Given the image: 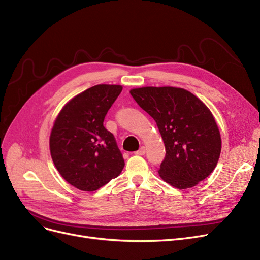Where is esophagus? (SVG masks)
Instances as JSON below:
<instances>
[{"label":"esophagus","mask_w":260,"mask_h":260,"mask_svg":"<svg viewBox=\"0 0 260 260\" xmlns=\"http://www.w3.org/2000/svg\"><path fill=\"white\" fill-rule=\"evenodd\" d=\"M136 155H145L146 154V148L145 147H141L138 151L135 152Z\"/></svg>","instance_id":"obj_1"}]
</instances>
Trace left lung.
Here are the masks:
<instances>
[{"label": "left lung", "instance_id": "1", "mask_svg": "<svg viewBox=\"0 0 260 260\" xmlns=\"http://www.w3.org/2000/svg\"><path fill=\"white\" fill-rule=\"evenodd\" d=\"M154 119L166 155L158 174L179 189L189 188L214 170L222 139L210 109L197 96L174 86H145L129 91Z\"/></svg>", "mask_w": 260, "mask_h": 260}]
</instances>
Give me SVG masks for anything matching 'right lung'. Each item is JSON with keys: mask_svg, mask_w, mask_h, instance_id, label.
<instances>
[{"mask_svg": "<svg viewBox=\"0 0 260 260\" xmlns=\"http://www.w3.org/2000/svg\"><path fill=\"white\" fill-rule=\"evenodd\" d=\"M119 84H98L76 95L54 121L50 134L53 164L70 184L93 191L117 178L122 153L104 119L122 92Z\"/></svg>", "mask_w": 260, "mask_h": 260, "instance_id": "obj_1", "label": "right lung"}]
</instances>
